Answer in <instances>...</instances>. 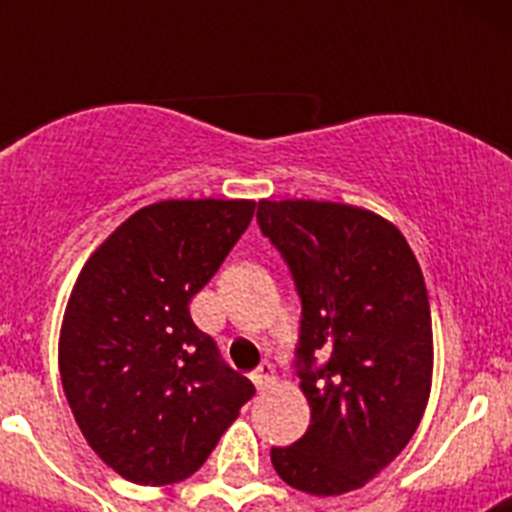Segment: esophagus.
Wrapping results in <instances>:
<instances>
[{
  "label": "esophagus",
  "mask_w": 512,
  "mask_h": 512,
  "mask_svg": "<svg viewBox=\"0 0 512 512\" xmlns=\"http://www.w3.org/2000/svg\"><path fill=\"white\" fill-rule=\"evenodd\" d=\"M251 379L259 390H264L266 384L274 382V364H271V361H261V364L251 372Z\"/></svg>",
  "instance_id": "1"
}]
</instances>
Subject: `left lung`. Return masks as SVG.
<instances>
[{"instance_id": "obj_1", "label": "left lung", "mask_w": 512, "mask_h": 512, "mask_svg": "<svg viewBox=\"0 0 512 512\" xmlns=\"http://www.w3.org/2000/svg\"><path fill=\"white\" fill-rule=\"evenodd\" d=\"M261 233L300 297L295 369L312 420L271 464L295 490L343 495L377 477L423 418L433 372L431 305L400 230L338 202L261 200Z\"/></svg>"}]
</instances>
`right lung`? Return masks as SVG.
<instances>
[{"label": "right lung", "instance_id": "1", "mask_svg": "<svg viewBox=\"0 0 512 512\" xmlns=\"http://www.w3.org/2000/svg\"><path fill=\"white\" fill-rule=\"evenodd\" d=\"M253 207H143L76 279L58 346L63 392L99 459L135 485H171L197 472L256 392L189 315Z\"/></svg>", "mask_w": 512, "mask_h": 512}]
</instances>
